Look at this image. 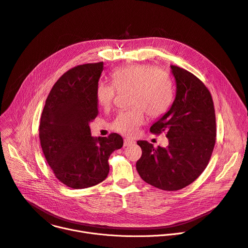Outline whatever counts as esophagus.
<instances>
[{"label":"esophagus","instance_id":"34e87169","mask_svg":"<svg viewBox=\"0 0 248 248\" xmlns=\"http://www.w3.org/2000/svg\"><path fill=\"white\" fill-rule=\"evenodd\" d=\"M133 143H135V141H134L133 140H130V139H124V146H128V145L133 144Z\"/></svg>","mask_w":248,"mask_h":248}]
</instances>
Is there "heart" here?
I'll return each mask as SVG.
<instances>
[{
    "mask_svg": "<svg viewBox=\"0 0 248 248\" xmlns=\"http://www.w3.org/2000/svg\"><path fill=\"white\" fill-rule=\"evenodd\" d=\"M112 84L100 81L95 88V100L103 108L113 102L115 88L131 89V108L120 111L110 124L119 134L134 136L146 121V111L152 118L166 113L173 101V86L170 75L150 64H131L113 70Z\"/></svg>",
    "mask_w": 248,
    "mask_h": 248,
    "instance_id": "heart-1",
    "label": "heart"
}]
</instances>
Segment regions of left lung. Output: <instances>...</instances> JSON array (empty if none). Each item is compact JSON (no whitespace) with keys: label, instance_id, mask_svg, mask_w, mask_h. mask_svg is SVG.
Here are the masks:
<instances>
[{"label":"left lung","instance_id":"8db88e82","mask_svg":"<svg viewBox=\"0 0 248 248\" xmlns=\"http://www.w3.org/2000/svg\"><path fill=\"white\" fill-rule=\"evenodd\" d=\"M176 82L175 98L151 133L167 131L169 145L139 140L141 157L137 161L140 177L162 190H178L199 177L207 167L216 144V111L203 82L188 71L170 65Z\"/></svg>","mask_w":248,"mask_h":248}]
</instances>
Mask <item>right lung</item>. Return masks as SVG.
<instances>
[{
  "label": "right lung",
  "instance_id": "add662e5",
  "mask_svg": "<svg viewBox=\"0 0 248 248\" xmlns=\"http://www.w3.org/2000/svg\"><path fill=\"white\" fill-rule=\"evenodd\" d=\"M104 62L85 63L65 72L49 92L40 123V141L48 166L62 184L79 189L105 180L111 153L123 138L91 136L90 123L98 113L95 88Z\"/></svg>",
  "mask_w": 248,
  "mask_h": 248
}]
</instances>
